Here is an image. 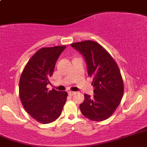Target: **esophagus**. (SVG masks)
<instances>
[{"mask_svg":"<svg viewBox=\"0 0 147 147\" xmlns=\"http://www.w3.org/2000/svg\"><path fill=\"white\" fill-rule=\"evenodd\" d=\"M76 94V92H74V91H68V94L70 95V96H73L74 94Z\"/></svg>","mask_w":147,"mask_h":147,"instance_id":"1","label":"esophagus"}]
</instances>
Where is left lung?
I'll return each mask as SVG.
<instances>
[{"label":"left lung","instance_id":"1","mask_svg":"<svg viewBox=\"0 0 147 147\" xmlns=\"http://www.w3.org/2000/svg\"><path fill=\"white\" fill-rule=\"evenodd\" d=\"M71 46L83 56L94 88L93 96L85 94L80 111L89 120H106L115 112L123 95V82L118 66L109 53L95 41H84Z\"/></svg>","mask_w":147,"mask_h":147}]
</instances>
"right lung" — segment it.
Listing matches in <instances>:
<instances>
[{"label":"right lung","instance_id":"right-lung-1","mask_svg":"<svg viewBox=\"0 0 147 147\" xmlns=\"http://www.w3.org/2000/svg\"><path fill=\"white\" fill-rule=\"evenodd\" d=\"M66 46L43 47L31 57L21 74L19 96L26 111L38 122L52 123L61 115L67 100L66 91L52 89L47 86L54 71L56 62Z\"/></svg>","mask_w":147,"mask_h":147}]
</instances>
